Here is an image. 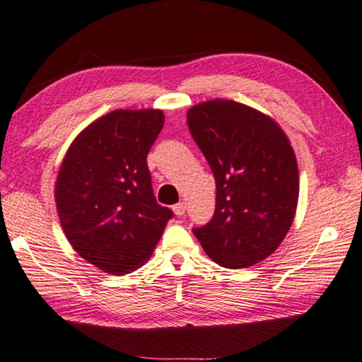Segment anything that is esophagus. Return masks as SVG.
<instances>
[{"instance_id":"obj_1","label":"esophagus","mask_w":362,"mask_h":362,"mask_svg":"<svg viewBox=\"0 0 362 362\" xmlns=\"http://www.w3.org/2000/svg\"><path fill=\"white\" fill-rule=\"evenodd\" d=\"M173 211H175L176 216H182L186 213V204L185 202H180V204L173 205Z\"/></svg>"}]
</instances>
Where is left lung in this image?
<instances>
[{
    "label": "left lung",
    "mask_w": 362,
    "mask_h": 362,
    "mask_svg": "<svg viewBox=\"0 0 362 362\" xmlns=\"http://www.w3.org/2000/svg\"><path fill=\"white\" fill-rule=\"evenodd\" d=\"M216 181L215 215L194 234L213 262L248 268L286 239L298 204V165L284 129L253 107L211 99L187 110Z\"/></svg>",
    "instance_id": "obj_1"
}]
</instances>
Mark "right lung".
Returning <instances> with one entry per match:
<instances>
[{"mask_svg":"<svg viewBox=\"0 0 362 362\" xmlns=\"http://www.w3.org/2000/svg\"><path fill=\"white\" fill-rule=\"evenodd\" d=\"M158 109H120L76 136L59 168V221L74 250L109 274L141 268L173 211L153 197L147 153L163 128Z\"/></svg>","mask_w":362,"mask_h":362,"instance_id":"right-lung-1","label":"right lung"}]
</instances>
